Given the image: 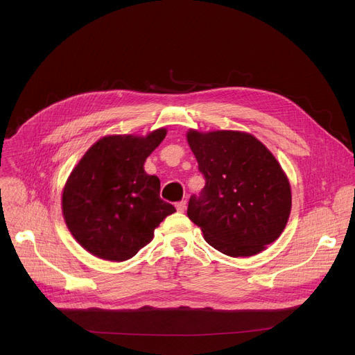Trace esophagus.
Instances as JSON below:
<instances>
[{"label":"esophagus","instance_id":"1","mask_svg":"<svg viewBox=\"0 0 355 355\" xmlns=\"http://www.w3.org/2000/svg\"><path fill=\"white\" fill-rule=\"evenodd\" d=\"M175 208H177V211H178V212H184V211L187 209V200H185V199H182V200L177 202V204H175Z\"/></svg>","mask_w":355,"mask_h":355}]
</instances>
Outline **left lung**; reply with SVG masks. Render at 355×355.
Instances as JSON below:
<instances>
[{
    "mask_svg": "<svg viewBox=\"0 0 355 355\" xmlns=\"http://www.w3.org/2000/svg\"><path fill=\"white\" fill-rule=\"evenodd\" d=\"M205 178L187 215L205 240L230 257H250L275 241L291 212V187L271 151L254 136L218 130L187 135Z\"/></svg>",
    "mask_w": 355,
    "mask_h": 355,
    "instance_id": "obj_1",
    "label": "left lung"
}]
</instances>
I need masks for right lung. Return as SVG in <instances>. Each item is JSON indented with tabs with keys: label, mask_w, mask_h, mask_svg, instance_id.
<instances>
[{
	"label": "right lung",
	"mask_w": 355,
	"mask_h": 355,
	"mask_svg": "<svg viewBox=\"0 0 355 355\" xmlns=\"http://www.w3.org/2000/svg\"><path fill=\"white\" fill-rule=\"evenodd\" d=\"M108 136L98 140L70 174L63 215L74 239L91 254L125 261L153 239L155 229L175 208L160 198V180L144 162L166 137Z\"/></svg>",
	"instance_id": "obj_1"
}]
</instances>
